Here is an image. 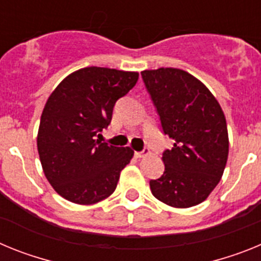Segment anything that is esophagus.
<instances>
[{
    "label": "esophagus",
    "mask_w": 261,
    "mask_h": 261,
    "mask_svg": "<svg viewBox=\"0 0 261 261\" xmlns=\"http://www.w3.org/2000/svg\"><path fill=\"white\" fill-rule=\"evenodd\" d=\"M149 154H150V150H149V149H145V150L142 151H136L135 155L137 156V158H144V156L149 155Z\"/></svg>",
    "instance_id": "obj_1"
}]
</instances>
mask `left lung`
<instances>
[{
  "label": "left lung",
  "instance_id": "1",
  "mask_svg": "<svg viewBox=\"0 0 261 261\" xmlns=\"http://www.w3.org/2000/svg\"><path fill=\"white\" fill-rule=\"evenodd\" d=\"M165 135L174 147L163 153L165 172L150 180L155 199L172 208H191L208 199L229 156L225 114L209 89L188 71H141Z\"/></svg>",
  "mask_w": 261,
  "mask_h": 261
}]
</instances>
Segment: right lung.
Segmentation results:
<instances>
[{
	"instance_id": "add662e5",
	"label": "right lung",
	"mask_w": 261,
	"mask_h": 261,
	"mask_svg": "<svg viewBox=\"0 0 261 261\" xmlns=\"http://www.w3.org/2000/svg\"><path fill=\"white\" fill-rule=\"evenodd\" d=\"M137 81V71L89 66L64 78L47 99L36 138L39 158L53 190L68 201L93 205L116 190L135 151L94 137Z\"/></svg>"
}]
</instances>
